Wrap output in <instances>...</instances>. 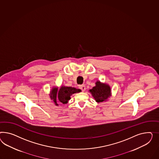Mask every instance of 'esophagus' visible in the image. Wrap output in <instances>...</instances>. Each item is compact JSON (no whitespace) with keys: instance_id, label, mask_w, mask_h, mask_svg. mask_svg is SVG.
I'll return each instance as SVG.
<instances>
[{"instance_id":"1","label":"esophagus","mask_w":159,"mask_h":159,"mask_svg":"<svg viewBox=\"0 0 159 159\" xmlns=\"http://www.w3.org/2000/svg\"><path fill=\"white\" fill-rule=\"evenodd\" d=\"M79 88L82 90V91H84L86 90V86L84 85H80L79 86Z\"/></svg>"}]
</instances>
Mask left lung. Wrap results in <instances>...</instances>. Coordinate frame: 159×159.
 I'll list each match as a JSON object with an SVG mask.
<instances>
[{
    "label": "left lung",
    "instance_id": "1",
    "mask_svg": "<svg viewBox=\"0 0 159 159\" xmlns=\"http://www.w3.org/2000/svg\"><path fill=\"white\" fill-rule=\"evenodd\" d=\"M89 91L95 101L98 103L107 101L111 96H112L111 88L110 86L105 83L100 81L95 82V86Z\"/></svg>",
    "mask_w": 159,
    "mask_h": 159
}]
</instances>
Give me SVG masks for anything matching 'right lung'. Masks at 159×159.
Instances as JSON below:
<instances>
[{
	"label": "right lung",
	"instance_id": "add662e5",
	"mask_svg": "<svg viewBox=\"0 0 159 159\" xmlns=\"http://www.w3.org/2000/svg\"><path fill=\"white\" fill-rule=\"evenodd\" d=\"M82 91L80 89H77L72 87L61 86L58 90L57 87H53L50 92V97L53 101L54 104L58 106L57 101L58 100L61 103L66 104L70 99V96L75 93H80Z\"/></svg>",
	"mask_w": 159,
	"mask_h": 159
}]
</instances>
